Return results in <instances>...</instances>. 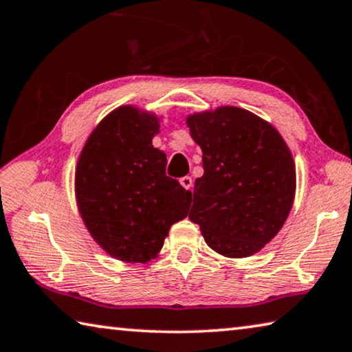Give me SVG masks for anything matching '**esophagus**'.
<instances>
[{
    "instance_id": "esophagus-1",
    "label": "esophagus",
    "mask_w": 352,
    "mask_h": 352,
    "mask_svg": "<svg viewBox=\"0 0 352 352\" xmlns=\"http://www.w3.org/2000/svg\"><path fill=\"white\" fill-rule=\"evenodd\" d=\"M181 186L186 190H192L193 188V179L190 176H184V177H181Z\"/></svg>"
}]
</instances>
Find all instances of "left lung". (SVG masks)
Instances as JSON below:
<instances>
[{
  "instance_id": "left-lung-1",
  "label": "left lung",
  "mask_w": 352,
  "mask_h": 352,
  "mask_svg": "<svg viewBox=\"0 0 352 352\" xmlns=\"http://www.w3.org/2000/svg\"><path fill=\"white\" fill-rule=\"evenodd\" d=\"M202 150L188 218L208 248L229 258L261 250L285 224L295 196V164L280 133L248 109L221 107L187 117Z\"/></svg>"
}]
</instances>
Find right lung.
<instances>
[{
  "mask_svg": "<svg viewBox=\"0 0 352 352\" xmlns=\"http://www.w3.org/2000/svg\"><path fill=\"white\" fill-rule=\"evenodd\" d=\"M159 119L120 107L94 128L80 153L76 198L96 243L116 260L146 263L162 249L170 227L187 218L192 193L165 175L154 148Z\"/></svg>",
  "mask_w": 352,
  "mask_h": 352,
  "instance_id": "obj_1",
  "label": "right lung"
}]
</instances>
